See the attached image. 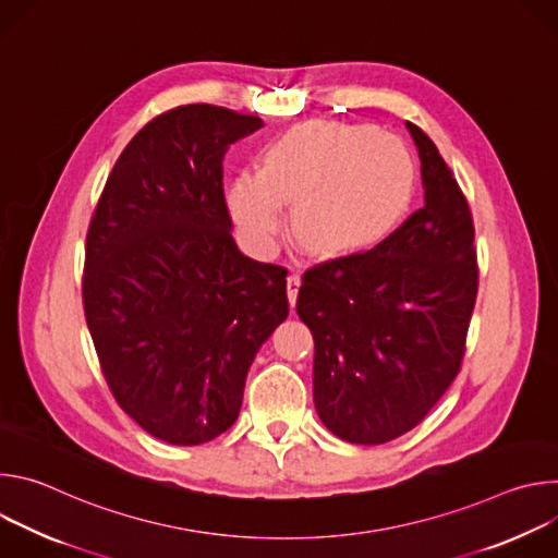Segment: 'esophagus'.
I'll return each mask as SVG.
<instances>
[{
    "label": "esophagus",
    "instance_id": "esophagus-1",
    "mask_svg": "<svg viewBox=\"0 0 558 558\" xmlns=\"http://www.w3.org/2000/svg\"><path fill=\"white\" fill-rule=\"evenodd\" d=\"M298 289H300V276H298V274H291V276L287 278V295H289V304H291V306H295Z\"/></svg>",
    "mask_w": 558,
    "mask_h": 558
}]
</instances>
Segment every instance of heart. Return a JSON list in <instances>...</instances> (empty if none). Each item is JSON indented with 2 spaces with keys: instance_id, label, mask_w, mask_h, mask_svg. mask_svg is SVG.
<instances>
[{
  "instance_id": "b5f03b06",
  "label": "heart",
  "mask_w": 558,
  "mask_h": 558,
  "mask_svg": "<svg viewBox=\"0 0 558 558\" xmlns=\"http://www.w3.org/2000/svg\"><path fill=\"white\" fill-rule=\"evenodd\" d=\"M413 187V158L395 134L308 121L269 145L263 172H238L227 183L225 201L256 256L276 250L282 203L293 205L291 229L308 250L338 256L384 238L409 207Z\"/></svg>"
}]
</instances>
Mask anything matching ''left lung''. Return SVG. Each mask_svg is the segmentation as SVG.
<instances>
[{
	"label": "left lung",
	"instance_id": "obj_1",
	"mask_svg": "<svg viewBox=\"0 0 558 558\" xmlns=\"http://www.w3.org/2000/svg\"><path fill=\"white\" fill-rule=\"evenodd\" d=\"M424 205L368 252L311 267L298 315L315 340L317 417L344 441L415 428L459 373L476 300L474 227L435 143L407 121Z\"/></svg>",
	"mask_w": 558,
	"mask_h": 558
}]
</instances>
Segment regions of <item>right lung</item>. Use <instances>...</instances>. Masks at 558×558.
I'll return each instance as SVG.
<instances>
[{"instance_id":"1","label":"right lung","mask_w":558,"mask_h":558,"mask_svg":"<svg viewBox=\"0 0 558 558\" xmlns=\"http://www.w3.org/2000/svg\"><path fill=\"white\" fill-rule=\"evenodd\" d=\"M260 117L192 104L121 151L86 238V323L119 407L151 437L198 446L241 413L247 371L287 320V269L235 247L231 143Z\"/></svg>"}]
</instances>
